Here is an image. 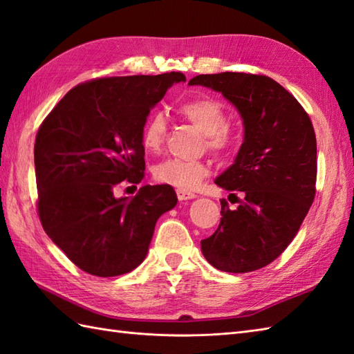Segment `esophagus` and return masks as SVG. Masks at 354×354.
Here are the masks:
<instances>
[{
    "mask_svg": "<svg viewBox=\"0 0 354 354\" xmlns=\"http://www.w3.org/2000/svg\"><path fill=\"white\" fill-rule=\"evenodd\" d=\"M176 194H178V199L179 201H189V199L196 198V194H194V193L187 192V190H181V189L176 190Z\"/></svg>",
    "mask_w": 354,
    "mask_h": 354,
    "instance_id": "1",
    "label": "esophagus"
}]
</instances>
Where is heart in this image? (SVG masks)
I'll use <instances>...</instances> for the list:
<instances>
[{
    "label": "heart",
    "instance_id": "heart-1",
    "mask_svg": "<svg viewBox=\"0 0 354 354\" xmlns=\"http://www.w3.org/2000/svg\"><path fill=\"white\" fill-rule=\"evenodd\" d=\"M187 122L204 133L205 145L216 153H222L231 147V135L227 127L228 115L222 104L209 97H196L179 106ZM167 133V122L161 112H153L146 118L141 129V145L147 152H158L164 145ZM208 167L202 161L165 160L153 169L158 181L178 187L181 190H193L207 176Z\"/></svg>",
    "mask_w": 354,
    "mask_h": 354
}]
</instances>
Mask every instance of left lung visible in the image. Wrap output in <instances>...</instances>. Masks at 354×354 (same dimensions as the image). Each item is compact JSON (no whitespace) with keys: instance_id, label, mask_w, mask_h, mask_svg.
I'll return each instance as SVG.
<instances>
[{"instance_id":"obj_1","label":"left lung","mask_w":354,"mask_h":354,"mask_svg":"<svg viewBox=\"0 0 354 354\" xmlns=\"http://www.w3.org/2000/svg\"><path fill=\"white\" fill-rule=\"evenodd\" d=\"M189 85L222 93L243 120L234 162L216 178L242 192L236 209L225 201L219 228L201 242L209 265L242 274L269 265L295 237L315 198L317 137L309 115L274 79L246 73L201 74Z\"/></svg>"}]
</instances>
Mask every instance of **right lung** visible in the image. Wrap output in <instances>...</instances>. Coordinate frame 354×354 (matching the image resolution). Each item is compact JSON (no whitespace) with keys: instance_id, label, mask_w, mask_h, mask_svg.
<instances>
[{"instance_id":"obj_1","label":"right lung","mask_w":354,"mask_h":354,"mask_svg":"<svg viewBox=\"0 0 354 354\" xmlns=\"http://www.w3.org/2000/svg\"><path fill=\"white\" fill-rule=\"evenodd\" d=\"M183 73L104 77L65 94L35 141L37 213L44 231L74 265L95 277L131 272L146 259L156 221L176 205L170 185H145L141 129Z\"/></svg>"}]
</instances>
